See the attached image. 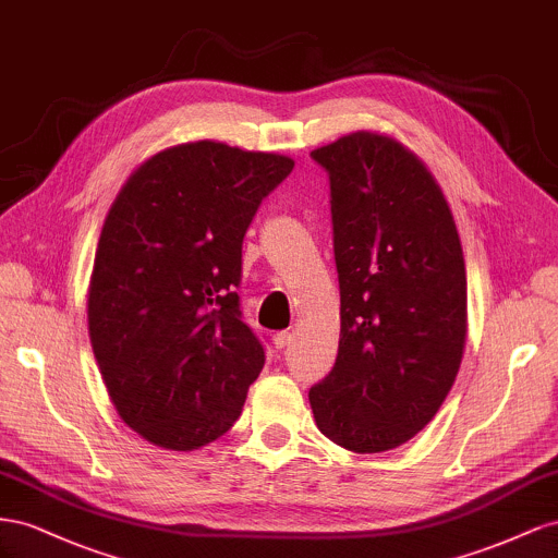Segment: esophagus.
Returning a JSON list of instances; mask_svg holds the SVG:
<instances>
[{"label":"esophagus","mask_w":558,"mask_h":558,"mask_svg":"<svg viewBox=\"0 0 558 558\" xmlns=\"http://www.w3.org/2000/svg\"><path fill=\"white\" fill-rule=\"evenodd\" d=\"M274 343H276L278 350L288 348V345L292 343V333H290V331H276V333H274Z\"/></svg>","instance_id":"1"}]
</instances>
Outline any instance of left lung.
<instances>
[{"instance_id":"1","label":"left lung","mask_w":558,"mask_h":558,"mask_svg":"<svg viewBox=\"0 0 558 558\" xmlns=\"http://www.w3.org/2000/svg\"><path fill=\"white\" fill-rule=\"evenodd\" d=\"M311 156L329 172L341 339L308 392L339 447L380 453L435 418L468 337V278L433 172L390 135L357 131Z\"/></svg>"}]
</instances>
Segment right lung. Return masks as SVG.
Returning <instances> with one entry per match:
<instances>
[{
	"label": "right lung",
	"mask_w": 558,
	"mask_h": 558,
	"mask_svg": "<svg viewBox=\"0 0 558 558\" xmlns=\"http://www.w3.org/2000/svg\"><path fill=\"white\" fill-rule=\"evenodd\" d=\"M290 156L198 140L142 163L105 217L88 333L109 400L154 447L191 451L241 416L264 348L241 317L243 238Z\"/></svg>",
	"instance_id": "add662e5"
}]
</instances>
